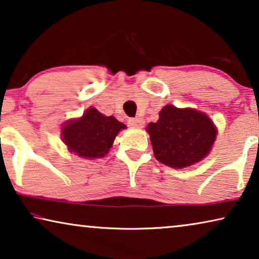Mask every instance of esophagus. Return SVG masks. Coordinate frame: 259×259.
<instances>
[{
    "mask_svg": "<svg viewBox=\"0 0 259 259\" xmlns=\"http://www.w3.org/2000/svg\"><path fill=\"white\" fill-rule=\"evenodd\" d=\"M128 125L134 127V128H143L145 121L143 118H132L128 119Z\"/></svg>",
    "mask_w": 259,
    "mask_h": 259,
    "instance_id": "esophagus-1",
    "label": "esophagus"
}]
</instances>
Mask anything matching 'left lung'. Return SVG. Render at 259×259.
I'll return each mask as SVG.
<instances>
[{"instance_id": "1", "label": "left lung", "mask_w": 259, "mask_h": 259, "mask_svg": "<svg viewBox=\"0 0 259 259\" xmlns=\"http://www.w3.org/2000/svg\"><path fill=\"white\" fill-rule=\"evenodd\" d=\"M154 157L173 168L189 167L207 157L218 131L206 113L166 105L146 127Z\"/></svg>"}]
</instances>
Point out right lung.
Masks as SVG:
<instances>
[{"label":"right lung","instance_id":"add662e5","mask_svg":"<svg viewBox=\"0 0 259 259\" xmlns=\"http://www.w3.org/2000/svg\"><path fill=\"white\" fill-rule=\"evenodd\" d=\"M125 128V123L113 115H104L97 108L90 107L80 118L63 123L61 139L70 153L84 159H99L108 153L115 137Z\"/></svg>","mask_w":259,"mask_h":259}]
</instances>
